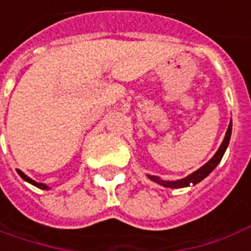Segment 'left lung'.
Returning a JSON list of instances; mask_svg holds the SVG:
<instances>
[{
	"label": "left lung",
	"mask_w": 251,
	"mask_h": 251,
	"mask_svg": "<svg viewBox=\"0 0 251 251\" xmlns=\"http://www.w3.org/2000/svg\"><path fill=\"white\" fill-rule=\"evenodd\" d=\"M231 132H232V122L229 123V126H228L227 132H226V136H224V141L221 142L220 148L219 150L216 151V154L209 160L203 167L198 169V171H195L193 172L191 175H188L187 177H184V179H180V180H175V181H168V180H162L160 177H157V176H151L148 175L149 179H151L155 183H158V184H161L164 187H169V188H181V187H188L190 184H197V183H200L201 180H203L206 176L213 171V169L219 165V162L221 161V158H223V155L226 153V150L228 148V143H229V138H231Z\"/></svg>",
	"instance_id": "obj_1"
}]
</instances>
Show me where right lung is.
<instances>
[{"label": "right lung", "instance_id": "obj_1", "mask_svg": "<svg viewBox=\"0 0 251 251\" xmlns=\"http://www.w3.org/2000/svg\"><path fill=\"white\" fill-rule=\"evenodd\" d=\"M17 172H19V175L22 176L24 180L28 181V183H31L32 186H35V187H38V188H42V190H48V186H46V184H43V183H38V181L32 180L31 177H28V176H27V175H24L22 171H17Z\"/></svg>", "mask_w": 251, "mask_h": 251}]
</instances>
